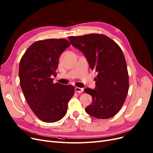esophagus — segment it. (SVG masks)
<instances>
[{
	"mask_svg": "<svg viewBox=\"0 0 153 153\" xmlns=\"http://www.w3.org/2000/svg\"><path fill=\"white\" fill-rule=\"evenodd\" d=\"M75 91L76 93H82L84 91V89L83 88H79V87H76L75 88Z\"/></svg>",
	"mask_w": 153,
	"mask_h": 153,
	"instance_id": "obj_1",
	"label": "esophagus"
}]
</instances>
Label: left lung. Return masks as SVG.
Listing matches in <instances>:
<instances>
[{
	"instance_id": "8db88e82",
	"label": "left lung",
	"mask_w": 153,
	"mask_h": 153,
	"mask_svg": "<svg viewBox=\"0 0 153 153\" xmlns=\"http://www.w3.org/2000/svg\"><path fill=\"white\" fill-rule=\"evenodd\" d=\"M71 44L85 55L90 67L98 75L95 89L86 88L92 103L85 111L100 119L117 115L125 102L129 82L127 63L118 44L103 34L69 36Z\"/></svg>"
}]
</instances>
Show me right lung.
I'll use <instances>...</instances> for the list:
<instances>
[{"mask_svg": "<svg viewBox=\"0 0 153 153\" xmlns=\"http://www.w3.org/2000/svg\"><path fill=\"white\" fill-rule=\"evenodd\" d=\"M71 45L65 39H47L33 43L21 57L20 85L27 103L39 120L47 123L60 120L67 113L74 87L53 83V76L62 52Z\"/></svg>", "mask_w": 153, "mask_h": 153, "instance_id": "right-lung-1", "label": "right lung"}]
</instances>
